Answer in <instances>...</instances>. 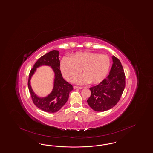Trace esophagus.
<instances>
[{"mask_svg": "<svg viewBox=\"0 0 153 153\" xmlns=\"http://www.w3.org/2000/svg\"><path fill=\"white\" fill-rule=\"evenodd\" d=\"M74 89H82V87L76 86H74Z\"/></svg>", "mask_w": 153, "mask_h": 153, "instance_id": "esophagus-1", "label": "esophagus"}]
</instances>
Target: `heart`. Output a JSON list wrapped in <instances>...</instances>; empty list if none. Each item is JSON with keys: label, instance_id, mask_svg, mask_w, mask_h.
Masks as SVG:
<instances>
[{"label": "heart", "instance_id": "obj_1", "mask_svg": "<svg viewBox=\"0 0 153 153\" xmlns=\"http://www.w3.org/2000/svg\"><path fill=\"white\" fill-rule=\"evenodd\" d=\"M110 67V59L106 55L93 52H77L71 58L64 57L60 69L64 77L73 82L79 77L81 70L84 76L76 82L98 84L105 79Z\"/></svg>", "mask_w": 153, "mask_h": 153}]
</instances>
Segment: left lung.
I'll list each match as a JSON object with an SVG mask.
<instances>
[{"label":"left lung","mask_w":153,"mask_h":153,"mask_svg":"<svg viewBox=\"0 0 153 153\" xmlns=\"http://www.w3.org/2000/svg\"><path fill=\"white\" fill-rule=\"evenodd\" d=\"M112 66L109 75L100 84L90 88L91 95L87 100L95 111L112 108L119 101L126 86V76L120 60L112 56Z\"/></svg>","instance_id":"1"}]
</instances>
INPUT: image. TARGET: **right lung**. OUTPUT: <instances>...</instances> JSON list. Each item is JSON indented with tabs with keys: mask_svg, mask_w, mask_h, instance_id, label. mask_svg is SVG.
<instances>
[{
	"mask_svg": "<svg viewBox=\"0 0 153 153\" xmlns=\"http://www.w3.org/2000/svg\"><path fill=\"white\" fill-rule=\"evenodd\" d=\"M59 54L58 50H52L39 58L30 72L27 82L33 103L42 111L50 113L59 111L67 102L69 93L74 89L72 85L64 80L62 77ZM42 65L50 66L52 68L55 74V79L52 91L46 97H39L31 89L30 79L36 69Z\"/></svg>",
	"mask_w": 153,
	"mask_h": 153,
	"instance_id": "1",
	"label": "right lung"
}]
</instances>
